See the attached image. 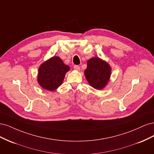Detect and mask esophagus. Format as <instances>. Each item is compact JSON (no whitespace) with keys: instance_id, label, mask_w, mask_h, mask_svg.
<instances>
[{"instance_id":"34e87169","label":"esophagus","mask_w":154,"mask_h":154,"mask_svg":"<svg viewBox=\"0 0 154 154\" xmlns=\"http://www.w3.org/2000/svg\"><path fill=\"white\" fill-rule=\"evenodd\" d=\"M74 69L76 70V71H80V67L78 66H74Z\"/></svg>"}]
</instances>
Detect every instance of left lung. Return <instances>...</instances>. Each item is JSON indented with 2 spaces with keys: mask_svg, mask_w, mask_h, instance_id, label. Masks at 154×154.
Returning a JSON list of instances; mask_svg holds the SVG:
<instances>
[{
  "mask_svg": "<svg viewBox=\"0 0 154 154\" xmlns=\"http://www.w3.org/2000/svg\"><path fill=\"white\" fill-rule=\"evenodd\" d=\"M111 74L109 65L99 58L88 60L85 76L88 83L96 89H102L108 83Z\"/></svg>",
  "mask_w": 154,
  "mask_h": 154,
  "instance_id": "8db88e82",
  "label": "left lung"
}]
</instances>
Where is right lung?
I'll return each instance as SVG.
<instances>
[{"label": "right lung", "mask_w": 154, "mask_h": 154, "mask_svg": "<svg viewBox=\"0 0 154 154\" xmlns=\"http://www.w3.org/2000/svg\"><path fill=\"white\" fill-rule=\"evenodd\" d=\"M69 67L59 57H54L43 63L38 69V82L40 85L49 91H53L62 85Z\"/></svg>", "instance_id": "obj_1"}]
</instances>
